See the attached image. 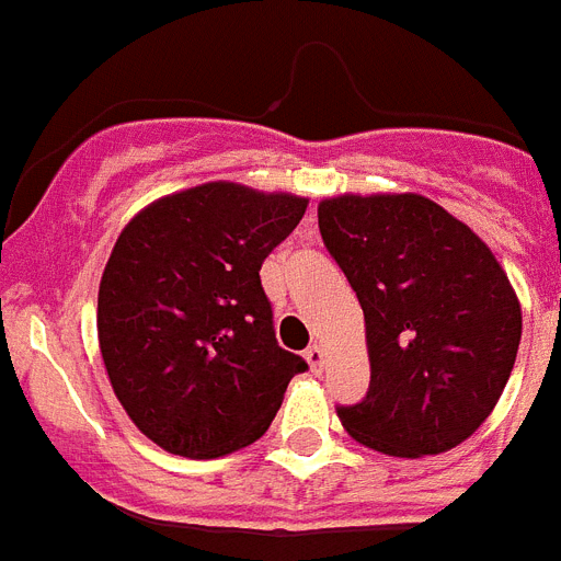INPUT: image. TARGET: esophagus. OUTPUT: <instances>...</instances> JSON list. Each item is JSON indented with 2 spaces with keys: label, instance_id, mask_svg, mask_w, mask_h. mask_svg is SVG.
I'll list each match as a JSON object with an SVG mask.
<instances>
[{
  "label": "esophagus",
  "instance_id": "34e87169",
  "mask_svg": "<svg viewBox=\"0 0 561 561\" xmlns=\"http://www.w3.org/2000/svg\"><path fill=\"white\" fill-rule=\"evenodd\" d=\"M307 360H309V369H312L314 375L323 373V367H327V350H323L321 344H312L307 350Z\"/></svg>",
  "mask_w": 561,
  "mask_h": 561
}]
</instances>
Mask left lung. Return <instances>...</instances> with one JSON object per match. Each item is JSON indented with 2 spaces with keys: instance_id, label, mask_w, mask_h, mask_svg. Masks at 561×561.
I'll use <instances>...</instances> for the list:
<instances>
[{
  "instance_id": "obj_1",
  "label": "left lung",
  "mask_w": 561,
  "mask_h": 561,
  "mask_svg": "<svg viewBox=\"0 0 561 561\" xmlns=\"http://www.w3.org/2000/svg\"><path fill=\"white\" fill-rule=\"evenodd\" d=\"M318 226L367 327L369 392L337 419L387 456L453 450L516 364L522 307L507 272L470 226L413 192L327 197Z\"/></svg>"
}]
</instances>
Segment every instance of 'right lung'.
<instances>
[{"mask_svg":"<svg viewBox=\"0 0 561 561\" xmlns=\"http://www.w3.org/2000/svg\"><path fill=\"white\" fill-rule=\"evenodd\" d=\"M307 197L215 180L128 220L96 298L114 396L165 453L217 458L270 430L307 360L277 346L261 263Z\"/></svg>","mask_w":561,"mask_h":561,"instance_id":"1","label":"right lung"}]
</instances>
